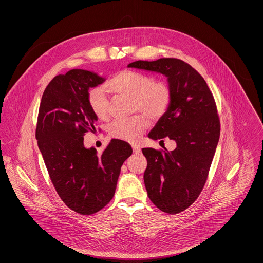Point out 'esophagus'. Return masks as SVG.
Masks as SVG:
<instances>
[{"mask_svg": "<svg viewBox=\"0 0 263 263\" xmlns=\"http://www.w3.org/2000/svg\"><path fill=\"white\" fill-rule=\"evenodd\" d=\"M132 149H133V152H134V154H139V153L141 152V149H140V147H138L137 145H132Z\"/></svg>", "mask_w": 263, "mask_h": 263, "instance_id": "34e87169", "label": "esophagus"}]
</instances>
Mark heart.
I'll return each mask as SVG.
<instances>
[{
  "mask_svg": "<svg viewBox=\"0 0 263 263\" xmlns=\"http://www.w3.org/2000/svg\"><path fill=\"white\" fill-rule=\"evenodd\" d=\"M107 88L114 93L132 100L133 110L145 113L156 119L163 116L172 101V88L163 81H154L151 76L124 70L112 76L106 83ZM91 112L100 120L108 116L109 100L102 88H92L88 97ZM147 120L140 115L113 122L109 128L110 136L134 142L147 128Z\"/></svg>",
  "mask_w": 263,
  "mask_h": 263,
  "instance_id": "b5f03b06",
  "label": "heart"
}]
</instances>
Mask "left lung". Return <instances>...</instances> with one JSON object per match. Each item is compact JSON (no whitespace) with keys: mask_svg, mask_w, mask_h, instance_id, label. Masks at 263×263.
Listing matches in <instances>:
<instances>
[{"mask_svg":"<svg viewBox=\"0 0 263 263\" xmlns=\"http://www.w3.org/2000/svg\"><path fill=\"white\" fill-rule=\"evenodd\" d=\"M128 67L161 73L172 88L171 104L148 136L174 140L176 148L142 149L148 163L144 182L149 198L160 210L182 212L204 187L220 138V119L212 92L202 76L179 59L139 60Z\"/></svg>","mask_w":263,"mask_h":263,"instance_id":"1","label":"left lung"}]
</instances>
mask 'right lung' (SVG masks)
Returning a JSON list of instances; mask_svg holds the SVG:
<instances>
[{
  "label": "right lung",
  "instance_id": "add662e5",
  "mask_svg": "<svg viewBox=\"0 0 263 263\" xmlns=\"http://www.w3.org/2000/svg\"><path fill=\"white\" fill-rule=\"evenodd\" d=\"M105 81L97 73L73 69L52 79L39 105L35 137L51 181L63 202L81 215L99 212L112 199L121 165L131 146L112 139L102 154L84 146L98 117L88 106V89Z\"/></svg>",
  "mask_w": 263,
  "mask_h": 263
}]
</instances>
